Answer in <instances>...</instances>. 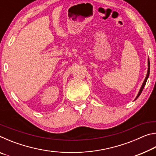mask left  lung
<instances>
[{
    "label": "left lung",
    "mask_w": 156,
    "mask_h": 156,
    "mask_svg": "<svg viewBox=\"0 0 156 156\" xmlns=\"http://www.w3.org/2000/svg\"><path fill=\"white\" fill-rule=\"evenodd\" d=\"M149 73H150V61H149V58H148V69H147V73L146 78H145L144 80V82H143V83H142V86H141V87H140V89L138 94V95H137V96L136 97V98L134 99V100H136L137 98H138L140 96V95L141 94L142 91V90H143V89H144V87L145 84H146V83H147V79H148V78H149Z\"/></svg>",
    "instance_id": "left-lung-1"
}]
</instances>
